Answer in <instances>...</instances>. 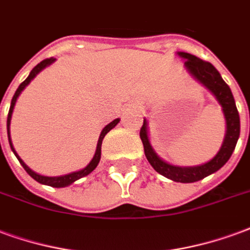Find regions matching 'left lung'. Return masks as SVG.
Here are the masks:
<instances>
[{"mask_svg":"<svg viewBox=\"0 0 250 250\" xmlns=\"http://www.w3.org/2000/svg\"><path fill=\"white\" fill-rule=\"evenodd\" d=\"M177 56L185 60L184 66L188 73L197 83H201L202 86L207 87L217 100V103L221 105L222 113L225 117V124H227V132H225V137H224L221 147L217 154L212 160H209L208 163L196 165V167H178V165H172V164L167 163L153 149L150 140H149L146 118H144V125L140 130V137L144 144V150H145L147 161L156 172L163 174L164 177L169 178L172 181H176V183L188 184L196 183V181H200L202 178L210 176L228 163V160L230 158L233 150L236 147L238 137H240V116H238V110L236 107L230 87L228 86L227 83L222 80L221 74L212 63L202 61L196 56L185 52H177Z\"/></svg>","mask_w":250,"mask_h":250,"instance_id":"1","label":"left lung"}]
</instances>
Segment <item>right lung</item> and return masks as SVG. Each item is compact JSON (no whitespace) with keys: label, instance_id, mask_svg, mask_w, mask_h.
I'll return each instance as SVG.
<instances>
[{"label":"right lung","instance_id":"add662e5","mask_svg":"<svg viewBox=\"0 0 250 250\" xmlns=\"http://www.w3.org/2000/svg\"><path fill=\"white\" fill-rule=\"evenodd\" d=\"M56 61V58H46V60H43V61H41V62L38 63V65H36V66L33 67L32 72H30V74L28 76V78L23 81L20 86H18V89L16 90V93H14V96H13L12 98V103H10V109H9V114H8V123H6V126H8V138H9V144H10V147H12L13 153L16 154V157L18 158V161H20V164L22 165V167L28 172V174L32 178H34L37 183L40 184H43V185H49V187H53V188H65V187H69V185H72L73 183H76L77 180H80V178L85 177V176H87L89 173H92L96 167H97L98 163H100V160H101V145H103V140L104 137L106 136L107 133L112 130L113 127L116 126L118 123H120V118H116V120H113L112 123L107 124L106 126L104 127L103 132H101V134H100V138H98V143H97V149H96V153H94V156H93L92 161L87 164L86 167H83V169H80V170H77V172H72V173H67V174H63V176H56V177H49V176H42V174H38V173H36L34 170H32L30 167L26 165V164L23 163L22 160H21V157L18 156L17 152H16V149H14V146H13L12 144V138H10V121H12V114H13V109H14V106H16V103H17V98L18 96L22 93V90L25 89V87L28 86L29 83H30V81H32L33 78L37 76L38 73L41 72V70H43L45 67L49 66V65H52L53 62Z\"/></svg>","mask_w":250,"mask_h":250}]
</instances>
